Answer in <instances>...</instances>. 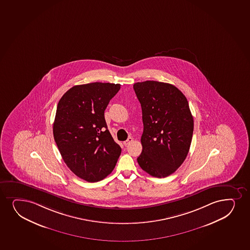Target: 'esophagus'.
Masks as SVG:
<instances>
[{
    "instance_id": "34e87169",
    "label": "esophagus",
    "mask_w": 250,
    "mask_h": 250,
    "mask_svg": "<svg viewBox=\"0 0 250 250\" xmlns=\"http://www.w3.org/2000/svg\"><path fill=\"white\" fill-rule=\"evenodd\" d=\"M132 141V137H129V138L127 139L126 141H124V145H125V146H128V145L130 144Z\"/></svg>"
}]
</instances>
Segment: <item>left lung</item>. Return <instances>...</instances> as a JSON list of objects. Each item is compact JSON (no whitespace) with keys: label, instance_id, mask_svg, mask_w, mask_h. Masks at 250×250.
Listing matches in <instances>:
<instances>
[{"label":"left lung","instance_id":"obj_1","mask_svg":"<svg viewBox=\"0 0 250 250\" xmlns=\"http://www.w3.org/2000/svg\"><path fill=\"white\" fill-rule=\"evenodd\" d=\"M133 88L144 125L137 162L150 176L167 177L181 167L191 146L194 123L188 100L167 83L149 80L135 83Z\"/></svg>","mask_w":250,"mask_h":250}]
</instances>
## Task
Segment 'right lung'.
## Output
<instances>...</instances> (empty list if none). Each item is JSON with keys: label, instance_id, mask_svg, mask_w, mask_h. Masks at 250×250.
I'll return each mask as SVG.
<instances>
[{"label": "right lung", "instance_id": "add662e5", "mask_svg": "<svg viewBox=\"0 0 250 250\" xmlns=\"http://www.w3.org/2000/svg\"><path fill=\"white\" fill-rule=\"evenodd\" d=\"M120 88L110 83L75 85L58 104L53 128L57 146L68 167L87 182L111 173L121 156L104 119L106 107Z\"/></svg>", "mask_w": 250, "mask_h": 250}]
</instances>
